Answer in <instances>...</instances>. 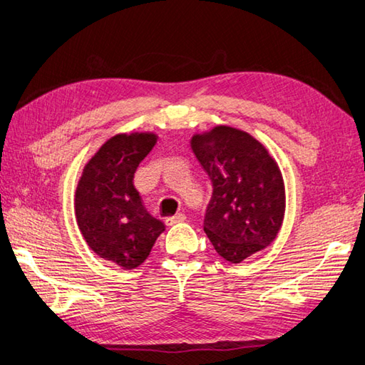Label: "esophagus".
<instances>
[{
  "instance_id": "obj_1",
  "label": "esophagus",
  "mask_w": 365,
  "mask_h": 365,
  "mask_svg": "<svg viewBox=\"0 0 365 365\" xmlns=\"http://www.w3.org/2000/svg\"><path fill=\"white\" fill-rule=\"evenodd\" d=\"M185 218H187V217H185L183 214L172 215V217H168V218H165V225H168V227H172V225H175V223H180V222H183Z\"/></svg>"
}]
</instances>
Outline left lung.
<instances>
[{
	"instance_id": "left-lung-1",
	"label": "left lung",
	"mask_w": 365,
	"mask_h": 365,
	"mask_svg": "<svg viewBox=\"0 0 365 365\" xmlns=\"http://www.w3.org/2000/svg\"><path fill=\"white\" fill-rule=\"evenodd\" d=\"M191 148L214 188L205 235L218 255L241 263L279 233L286 210L281 170L260 142L230 125L195 135Z\"/></svg>"
}]
</instances>
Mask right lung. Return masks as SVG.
<instances>
[{
    "label": "right lung",
    "instance_id": "right-lung-1",
    "mask_svg": "<svg viewBox=\"0 0 365 365\" xmlns=\"http://www.w3.org/2000/svg\"><path fill=\"white\" fill-rule=\"evenodd\" d=\"M155 134H118L84 165L75 195L79 231L98 257L134 269L150 255L164 223L148 214L134 174L155 147Z\"/></svg>",
    "mask_w": 365,
    "mask_h": 365
}]
</instances>
